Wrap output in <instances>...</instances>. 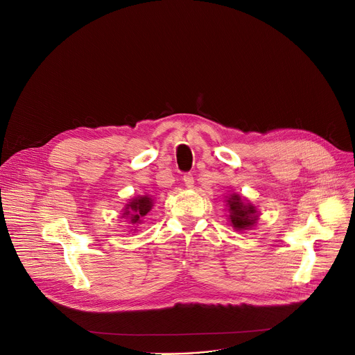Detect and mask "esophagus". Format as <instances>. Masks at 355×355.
Masks as SVG:
<instances>
[{
  "label": "esophagus",
  "mask_w": 355,
  "mask_h": 355,
  "mask_svg": "<svg viewBox=\"0 0 355 355\" xmlns=\"http://www.w3.org/2000/svg\"><path fill=\"white\" fill-rule=\"evenodd\" d=\"M182 181H184L185 185H187L189 189H191L193 184H194V177H193L191 174H185V175L182 177Z\"/></svg>",
  "instance_id": "esophagus-1"
}]
</instances>
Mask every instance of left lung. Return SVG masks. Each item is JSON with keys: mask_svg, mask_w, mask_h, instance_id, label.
Masks as SVG:
<instances>
[{"mask_svg": "<svg viewBox=\"0 0 355 355\" xmlns=\"http://www.w3.org/2000/svg\"><path fill=\"white\" fill-rule=\"evenodd\" d=\"M229 210V220L236 230H248L254 226L257 220L256 207L250 202H245L239 194H232L226 200Z\"/></svg>", "mask_w": 355, "mask_h": 355, "instance_id": "1", "label": "left lung"}]
</instances>
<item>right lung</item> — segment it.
<instances>
[{"label": "right lung", "mask_w": 355, "mask_h": 355, "mask_svg": "<svg viewBox=\"0 0 355 355\" xmlns=\"http://www.w3.org/2000/svg\"><path fill=\"white\" fill-rule=\"evenodd\" d=\"M153 204H154V200L149 196H141L130 200L125 206L123 217H129L132 225H138V223H141V218L146 216L149 210L153 209Z\"/></svg>", "instance_id": "right-lung-1"}]
</instances>
